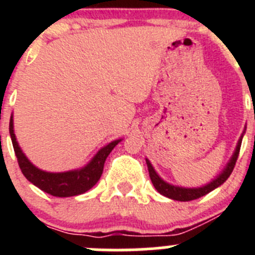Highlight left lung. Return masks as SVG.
Here are the masks:
<instances>
[{
  "label": "left lung",
  "instance_id": "left-lung-1",
  "mask_svg": "<svg viewBox=\"0 0 255 255\" xmlns=\"http://www.w3.org/2000/svg\"><path fill=\"white\" fill-rule=\"evenodd\" d=\"M245 130H247V128H245L244 131H243L242 136H240L238 144H236L235 150H234L231 158H230V161L227 162V164L225 166L224 170L221 171L220 175H217L215 179L212 180L211 182H208V184H206V185L199 186V188H182V186H176V185H172V184H168L167 181H164V180L159 176L158 173L155 172L154 167L152 166L149 159L145 158V162H147V166H148V171H149L150 180H152V184L154 185V188L157 189V191H158L159 194H162L163 197L170 198V199L179 200V202H189V200L198 199V198L208 194V193H211L212 190H215L216 188L222 185V184L229 179L231 172H233L234 167H235L236 159H238L239 157V152H240V147H242V140H243V136H244L245 134Z\"/></svg>",
  "mask_w": 255,
  "mask_h": 255
}]
</instances>
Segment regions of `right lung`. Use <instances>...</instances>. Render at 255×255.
I'll return each instance as SVG.
<instances>
[{"mask_svg":"<svg viewBox=\"0 0 255 255\" xmlns=\"http://www.w3.org/2000/svg\"><path fill=\"white\" fill-rule=\"evenodd\" d=\"M10 136L17 162H19L20 170H21L22 175L26 177V180H29L33 185L43 190L44 193L60 198L75 197V195L83 194L93 188L102 176L106 158L117 144L123 140V139H117V140L111 141L103 148H101L84 167L65 171V172H47L31 163L20 148L15 132H13L12 115L10 119Z\"/></svg>","mask_w":255,"mask_h":255,"instance_id":"right-lung-1","label":"right lung"}]
</instances>
